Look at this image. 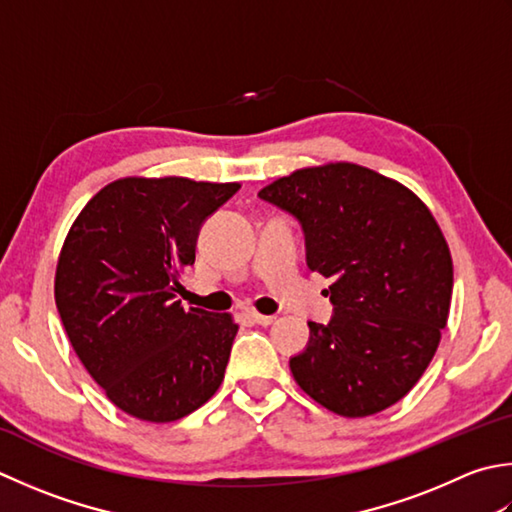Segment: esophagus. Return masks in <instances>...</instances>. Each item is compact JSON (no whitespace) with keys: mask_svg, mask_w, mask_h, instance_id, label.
<instances>
[{"mask_svg":"<svg viewBox=\"0 0 512 512\" xmlns=\"http://www.w3.org/2000/svg\"><path fill=\"white\" fill-rule=\"evenodd\" d=\"M248 315H250V319H253V322L259 324V326H270V324L275 322L273 315H262V313H257V310H248Z\"/></svg>","mask_w":512,"mask_h":512,"instance_id":"obj_1","label":"esophagus"}]
</instances>
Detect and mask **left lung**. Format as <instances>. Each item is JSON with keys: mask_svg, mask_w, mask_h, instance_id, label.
<instances>
[{"mask_svg": "<svg viewBox=\"0 0 512 512\" xmlns=\"http://www.w3.org/2000/svg\"><path fill=\"white\" fill-rule=\"evenodd\" d=\"M302 224L306 264L330 277L328 324L308 322L290 373L342 417L397 404L442 339L453 259L433 213L413 190L375 170L337 162L302 168L259 190Z\"/></svg>", "mask_w": 512, "mask_h": 512, "instance_id": "1", "label": "left lung"}]
</instances>
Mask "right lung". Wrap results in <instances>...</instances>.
<instances>
[{"mask_svg":"<svg viewBox=\"0 0 512 512\" xmlns=\"http://www.w3.org/2000/svg\"><path fill=\"white\" fill-rule=\"evenodd\" d=\"M237 190V182L124 177L68 230L55 273L59 317L90 377L142 422H177L224 382L239 326L228 313L184 308L177 293L199 228Z\"/></svg>","mask_w":512,"mask_h":512,"instance_id":"add662e5","label":"right lung"}]
</instances>
